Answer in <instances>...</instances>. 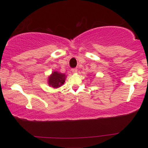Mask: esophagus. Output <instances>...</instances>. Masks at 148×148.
Instances as JSON below:
<instances>
[{
  "label": "esophagus",
  "instance_id": "obj_1",
  "mask_svg": "<svg viewBox=\"0 0 148 148\" xmlns=\"http://www.w3.org/2000/svg\"><path fill=\"white\" fill-rule=\"evenodd\" d=\"M71 71L73 73H76L77 72V68H73V69H71Z\"/></svg>",
  "mask_w": 148,
  "mask_h": 148
}]
</instances>
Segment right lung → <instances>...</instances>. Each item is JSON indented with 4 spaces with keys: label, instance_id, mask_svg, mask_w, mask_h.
<instances>
[{
    "label": "right lung",
    "instance_id": "right-lung-1",
    "mask_svg": "<svg viewBox=\"0 0 148 148\" xmlns=\"http://www.w3.org/2000/svg\"><path fill=\"white\" fill-rule=\"evenodd\" d=\"M65 79V74L60 73L58 71H53L48 77V85L54 88H58L64 84Z\"/></svg>",
    "mask_w": 148,
    "mask_h": 148
}]
</instances>
